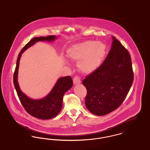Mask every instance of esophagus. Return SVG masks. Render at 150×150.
I'll list each match as a JSON object with an SVG mask.
<instances>
[{
	"label": "esophagus",
	"mask_w": 150,
	"mask_h": 150,
	"mask_svg": "<svg viewBox=\"0 0 150 150\" xmlns=\"http://www.w3.org/2000/svg\"><path fill=\"white\" fill-rule=\"evenodd\" d=\"M73 83H74V84H78L80 83H81L80 79L78 76H75L74 78L73 79Z\"/></svg>",
	"instance_id": "1"
}]
</instances>
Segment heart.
<instances>
[{"instance_id": "obj_1", "label": "heart", "mask_w": 150, "mask_h": 150, "mask_svg": "<svg viewBox=\"0 0 150 150\" xmlns=\"http://www.w3.org/2000/svg\"><path fill=\"white\" fill-rule=\"evenodd\" d=\"M106 47L100 42L86 41L72 45L67 52L72 60L79 62V67L85 74L96 70L106 54Z\"/></svg>"}]
</instances>
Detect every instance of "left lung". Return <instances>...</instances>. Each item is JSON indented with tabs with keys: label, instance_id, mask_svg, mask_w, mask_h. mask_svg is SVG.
Instances as JSON below:
<instances>
[{
	"label": "left lung",
	"instance_id": "obj_1",
	"mask_svg": "<svg viewBox=\"0 0 150 150\" xmlns=\"http://www.w3.org/2000/svg\"><path fill=\"white\" fill-rule=\"evenodd\" d=\"M112 38L111 48L102 64L82 82L87 90L86 107L98 116L108 114L121 105L134 78L128 51L115 36Z\"/></svg>",
	"mask_w": 150,
	"mask_h": 150
}]
</instances>
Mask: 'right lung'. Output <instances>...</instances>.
<instances>
[{
	"mask_svg": "<svg viewBox=\"0 0 150 150\" xmlns=\"http://www.w3.org/2000/svg\"><path fill=\"white\" fill-rule=\"evenodd\" d=\"M55 35L46 37H36L33 38L22 49L17 58L16 67L13 75V83L18 97L22 105L28 113L31 116L43 120L50 119L56 116L61 111L62 107V100L64 93L69 91L73 85L70 76L60 78L55 86L45 97L40 100L30 98L21 91L17 81L18 70L22 53L28 48L39 41L52 42L56 39Z\"/></svg>",
	"mask_w": 150,
	"mask_h": 150,
	"instance_id": "obj_1",
	"label": "right lung"
}]
</instances>
